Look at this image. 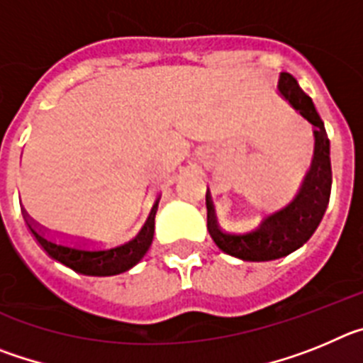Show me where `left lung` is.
I'll use <instances>...</instances> for the list:
<instances>
[{"mask_svg":"<svg viewBox=\"0 0 363 363\" xmlns=\"http://www.w3.org/2000/svg\"><path fill=\"white\" fill-rule=\"evenodd\" d=\"M278 91L289 101L291 107L314 127L313 163L296 198L287 207L265 218L256 229L247 233H225L218 225L209 189L205 196L211 238L223 252L247 262L278 259L300 249L318 229L331 196V145L313 99L301 91L289 72L280 74Z\"/></svg>","mask_w":363,"mask_h":363,"instance_id":"obj_1","label":"left lung"}]
</instances>
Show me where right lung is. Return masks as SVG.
I'll return each instance as SVG.
<instances>
[{
	"instance_id": "right-lung-1",
	"label": "right lung",
	"mask_w": 363,
	"mask_h": 363,
	"mask_svg": "<svg viewBox=\"0 0 363 363\" xmlns=\"http://www.w3.org/2000/svg\"><path fill=\"white\" fill-rule=\"evenodd\" d=\"M28 229L50 258L67 265L72 271L82 272L86 277H114V274L133 269L149 251L154 238V216H149L145 225L134 238L107 247L96 245L92 242H74V240L57 242V240L47 238L43 230H38L32 223H28Z\"/></svg>"
}]
</instances>
